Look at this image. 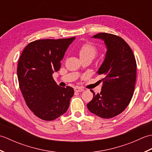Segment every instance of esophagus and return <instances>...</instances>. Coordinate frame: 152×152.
<instances>
[{"label":"esophagus","instance_id":"34e87169","mask_svg":"<svg viewBox=\"0 0 152 152\" xmlns=\"http://www.w3.org/2000/svg\"><path fill=\"white\" fill-rule=\"evenodd\" d=\"M74 91L76 92H82L83 91V89L80 88V87H76V88H74Z\"/></svg>","mask_w":152,"mask_h":152}]
</instances>
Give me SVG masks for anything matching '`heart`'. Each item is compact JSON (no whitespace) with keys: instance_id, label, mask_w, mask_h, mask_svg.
<instances>
[{"instance_id":"heart-1","label":"heart","mask_w":152,"mask_h":152,"mask_svg":"<svg viewBox=\"0 0 152 152\" xmlns=\"http://www.w3.org/2000/svg\"><path fill=\"white\" fill-rule=\"evenodd\" d=\"M79 54L81 58L86 57H94L97 53V48L91 42H85L79 48Z\"/></svg>"}]
</instances>
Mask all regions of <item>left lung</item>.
<instances>
[{"label": "left lung", "instance_id": "left-lung-1", "mask_svg": "<svg viewBox=\"0 0 152 152\" xmlns=\"http://www.w3.org/2000/svg\"><path fill=\"white\" fill-rule=\"evenodd\" d=\"M104 41L107 51L104 63L98 70L103 76L100 93H93V98L87 107L102 118H114L121 114L133 97L137 78V63L129 44L117 35L102 33L93 36Z\"/></svg>", "mask_w": 152, "mask_h": 152}]
</instances>
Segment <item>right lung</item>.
Returning a JSON list of instances; mask_svg holds the SVG:
<instances>
[{"mask_svg": "<svg viewBox=\"0 0 152 152\" xmlns=\"http://www.w3.org/2000/svg\"><path fill=\"white\" fill-rule=\"evenodd\" d=\"M75 38L34 40L25 48L19 57V88L28 108L43 120H54L69 107L74 89L59 86L52 75L60 69L61 61Z\"/></svg>", "mask_w": 152, "mask_h": 152, "instance_id": "1", "label": "right lung"}]
</instances>
